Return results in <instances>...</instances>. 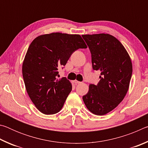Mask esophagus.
<instances>
[{
  "instance_id": "obj_1",
  "label": "esophagus",
  "mask_w": 148,
  "mask_h": 148,
  "mask_svg": "<svg viewBox=\"0 0 148 148\" xmlns=\"http://www.w3.org/2000/svg\"><path fill=\"white\" fill-rule=\"evenodd\" d=\"M81 83H82L81 82H79V81H77V80H74V84H76V85L79 84H81Z\"/></svg>"
}]
</instances>
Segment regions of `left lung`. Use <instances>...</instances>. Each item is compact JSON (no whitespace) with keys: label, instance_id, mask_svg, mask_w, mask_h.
Returning <instances> with one entry per match:
<instances>
[{"label":"left lung","instance_id":"left-lung-1","mask_svg":"<svg viewBox=\"0 0 148 148\" xmlns=\"http://www.w3.org/2000/svg\"><path fill=\"white\" fill-rule=\"evenodd\" d=\"M91 53L92 69L100 71L97 85H89L83 101L90 112L103 116L123 100L128 91L132 65L129 55L118 40L109 34H84Z\"/></svg>","mask_w":148,"mask_h":148}]
</instances>
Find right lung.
Listing matches in <instances>:
<instances>
[{
    "label": "right lung",
    "instance_id": "1",
    "mask_svg": "<svg viewBox=\"0 0 148 148\" xmlns=\"http://www.w3.org/2000/svg\"><path fill=\"white\" fill-rule=\"evenodd\" d=\"M87 47L80 35L61 32L40 35L30 44L22 73L27 93L42 113L54 114L62 109L72 84L66 77L57 79L59 67L65 66L76 50Z\"/></svg>",
    "mask_w": 148,
    "mask_h": 148
}]
</instances>
